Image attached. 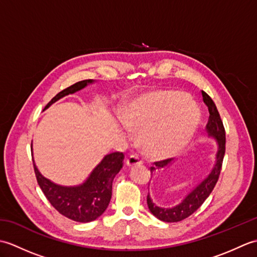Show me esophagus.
I'll return each mask as SVG.
<instances>
[{
    "label": "esophagus",
    "instance_id": "34e87169",
    "mask_svg": "<svg viewBox=\"0 0 257 257\" xmlns=\"http://www.w3.org/2000/svg\"><path fill=\"white\" fill-rule=\"evenodd\" d=\"M125 163H127V166L129 168H132V167H135L137 165H141V163H143V159H141V158L137 155H133V156H130L128 158L127 162H125Z\"/></svg>",
    "mask_w": 257,
    "mask_h": 257
}]
</instances>
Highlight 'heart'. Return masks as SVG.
Instances as JSON below:
<instances>
[{
  "label": "heart",
  "instance_id": "b5f03b06",
  "mask_svg": "<svg viewBox=\"0 0 257 257\" xmlns=\"http://www.w3.org/2000/svg\"><path fill=\"white\" fill-rule=\"evenodd\" d=\"M201 110L192 97L177 91H154L133 100L121 111L122 123L138 133L147 155L165 158L177 154L193 137Z\"/></svg>",
  "mask_w": 257,
  "mask_h": 257
}]
</instances>
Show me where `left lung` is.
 Here are the masks:
<instances>
[{"label":"left lung","mask_w":257,"mask_h":257,"mask_svg":"<svg viewBox=\"0 0 257 257\" xmlns=\"http://www.w3.org/2000/svg\"><path fill=\"white\" fill-rule=\"evenodd\" d=\"M202 97H203V101L205 105L209 108V121L206 123V134L210 138H213L216 140L217 144V151L215 155V165L213 166L211 172L209 173L203 181L200 182L194 189L191 190V192L188 193V195L180 202V203L176 206L172 207H161L158 206L152 202L150 195L147 196V204L150 212L154 214L157 219H159L163 222H180L184 219H187L188 216L199 209V207L203 204V202L207 199L212 192V190L214 189L215 184L219 180L223 158H224L225 154V130L224 125L220 117V113L217 111L216 106L214 101L212 100V98L206 94L205 91L202 90ZM173 159H167L162 161L155 162L156 167H151V174L157 169H163L168 167L172 162Z\"/></svg>","instance_id":"obj_1"}]
</instances>
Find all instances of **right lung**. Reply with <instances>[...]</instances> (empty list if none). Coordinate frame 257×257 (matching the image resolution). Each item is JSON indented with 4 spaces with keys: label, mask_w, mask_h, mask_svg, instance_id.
<instances>
[{
    "label": "right lung",
    "mask_w": 257,
    "mask_h": 257,
    "mask_svg": "<svg viewBox=\"0 0 257 257\" xmlns=\"http://www.w3.org/2000/svg\"><path fill=\"white\" fill-rule=\"evenodd\" d=\"M91 83H94V80L86 79L67 87L47 103L44 110L61 98L74 94ZM123 158L122 152H112L105 156L86 181L74 187H64L52 182L43 177L35 163H33L37 183L50 203L68 219L87 223L99 217L108 207L111 199L113 178L122 168Z\"/></svg>",
    "instance_id": "obj_1"
}]
</instances>
